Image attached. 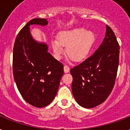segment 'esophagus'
<instances>
[{"instance_id": "34e87169", "label": "esophagus", "mask_w": 130, "mask_h": 130, "mask_svg": "<svg viewBox=\"0 0 130 130\" xmlns=\"http://www.w3.org/2000/svg\"><path fill=\"white\" fill-rule=\"evenodd\" d=\"M64 72L67 73V72H68L69 71H70V67H69L68 66H67V65H64Z\"/></svg>"}]
</instances>
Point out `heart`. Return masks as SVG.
<instances>
[{
	"label": "heart",
	"instance_id": "1",
	"mask_svg": "<svg viewBox=\"0 0 130 130\" xmlns=\"http://www.w3.org/2000/svg\"><path fill=\"white\" fill-rule=\"evenodd\" d=\"M94 42V35L91 31L85 30L83 28L68 30L61 32L58 40L52 42V47L57 59H60L64 54V47L66 53L72 60L80 62L89 55Z\"/></svg>",
	"mask_w": 130,
	"mask_h": 130
}]
</instances>
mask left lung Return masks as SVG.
<instances>
[{
	"label": "left lung",
	"instance_id": "obj_1",
	"mask_svg": "<svg viewBox=\"0 0 130 130\" xmlns=\"http://www.w3.org/2000/svg\"><path fill=\"white\" fill-rule=\"evenodd\" d=\"M103 42L92 56L71 68L73 96L80 106L93 108L106 100L114 87L119 62V45L106 25Z\"/></svg>",
	"mask_w": 130,
	"mask_h": 130
}]
</instances>
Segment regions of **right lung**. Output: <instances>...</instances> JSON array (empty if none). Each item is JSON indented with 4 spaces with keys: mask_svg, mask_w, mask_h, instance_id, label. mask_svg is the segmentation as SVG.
<instances>
[{
    "mask_svg": "<svg viewBox=\"0 0 130 130\" xmlns=\"http://www.w3.org/2000/svg\"><path fill=\"white\" fill-rule=\"evenodd\" d=\"M47 19L35 18L18 33L14 43L13 72L20 94L28 104L37 108L49 105L56 97L64 66L48 52L45 43L33 39L30 26H46Z\"/></svg>",
    "mask_w": 130,
    "mask_h": 130,
    "instance_id": "obj_1",
    "label": "right lung"
}]
</instances>
